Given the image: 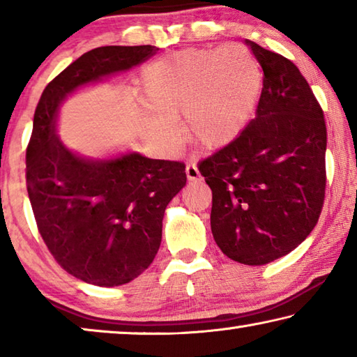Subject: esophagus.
<instances>
[{
	"instance_id": "esophagus-1",
	"label": "esophagus",
	"mask_w": 357,
	"mask_h": 357,
	"mask_svg": "<svg viewBox=\"0 0 357 357\" xmlns=\"http://www.w3.org/2000/svg\"><path fill=\"white\" fill-rule=\"evenodd\" d=\"M185 174H187V179H189L190 183H200L202 181V174H200V172H198L195 164H189L185 167Z\"/></svg>"
}]
</instances>
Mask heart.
Returning a JSON list of instances; mask_svg holds the SVG:
<instances>
[{"label":"heart","mask_w":357,"mask_h":357,"mask_svg":"<svg viewBox=\"0 0 357 357\" xmlns=\"http://www.w3.org/2000/svg\"><path fill=\"white\" fill-rule=\"evenodd\" d=\"M261 70L244 47L187 48L155 59L142 72L146 130L157 148L170 153L179 142L178 119L206 149H220L243 134L255 113Z\"/></svg>","instance_id":"1"}]
</instances>
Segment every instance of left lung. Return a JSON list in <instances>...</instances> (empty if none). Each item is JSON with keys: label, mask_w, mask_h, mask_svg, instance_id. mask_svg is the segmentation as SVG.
Masks as SVG:
<instances>
[{"label": "left lung", "mask_w": 357, "mask_h": 357, "mask_svg": "<svg viewBox=\"0 0 357 357\" xmlns=\"http://www.w3.org/2000/svg\"><path fill=\"white\" fill-rule=\"evenodd\" d=\"M263 69L255 119L198 164L213 190L211 231L234 261L261 266L315 228L326 189L324 114L309 83L279 53L245 39Z\"/></svg>", "instance_id": "left-lung-1"}]
</instances>
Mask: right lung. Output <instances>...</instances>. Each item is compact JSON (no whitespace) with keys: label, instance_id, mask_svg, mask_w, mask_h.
Masks as SVG:
<instances>
[{"label":"right lung","instance_id":"obj_1","mask_svg":"<svg viewBox=\"0 0 357 357\" xmlns=\"http://www.w3.org/2000/svg\"><path fill=\"white\" fill-rule=\"evenodd\" d=\"M155 50L86 52L47 84L34 112L26 187L39 233L58 264L91 285L119 287L148 269L168 203L185 185V165L135 151L102 159L78 154L58 137L59 108L77 89L129 70Z\"/></svg>","mask_w":357,"mask_h":357}]
</instances>
